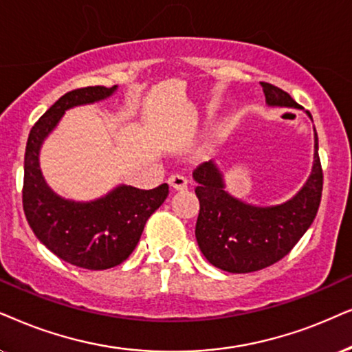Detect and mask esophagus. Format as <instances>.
<instances>
[{"instance_id":"esophagus-1","label":"esophagus","mask_w":352,"mask_h":352,"mask_svg":"<svg viewBox=\"0 0 352 352\" xmlns=\"http://www.w3.org/2000/svg\"><path fill=\"white\" fill-rule=\"evenodd\" d=\"M168 185H170L173 190L182 191L188 188V180H186V177L180 175V173H173V175L168 177Z\"/></svg>"}]
</instances>
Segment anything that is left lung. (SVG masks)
I'll return each mask as SVG.
<instances>
[{"instance_id": "1", "label": "left lung", "mask_w": 352, "mask_h": 352, "mask_svg": "<svg viewBox=\"0 0 352 352\" xmlns=\"http://www.w3.org/2000/svg\"><path fill=\"white\" fill-rule=\"evenodd\" d=\"M261 87L270 106L299 107L282 88L267 82H261ZM307 114L311 117V112ZM193 177L198 182L195 193L199 199L195 235L206 259L230 274L262 270L283 259L317 215L323 188L317 132L311 177L285 204L256 208L232 198L223 190L222 175L212 162L199 164Z\"/></svg>"}]
</instances>
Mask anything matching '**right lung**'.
Returning <instances> with one entry per match:
<instances>
[{"mask_svg": "<svg viewBox=\"0 0 352 352\" xmlns=\"http://www.w3.org/2000/svg\"><path fill=\"white\" fill-rule=\"evenodd\" d=\"M116 90L95 85L60 96L30 130L23 159L22 204L27 222L48 250L69 264L106 270L124 262L140 241L146 220L168 195V185L153 190L119 186L93 203H74L56 196L38 168V151L64 111L109 96Z\"/></svg>", "mask_w": 352, "mask_h": 352, "instance_id": "right-lung-1", "label": "right lung"}]
</instances>
